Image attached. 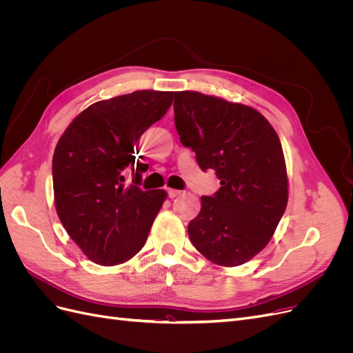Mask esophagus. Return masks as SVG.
I'll return each mask as SVG.
<instances>
[{"instance_id": "1", "label": "esophagus", "mask_w": 353, "mask_h": 353, "mask_svg": "<svg viewBox=\"0 0 353 353\" xmlns=\"http://www.w3.org/2000/svg\"><path fill=\"white\" fill-rule=\"evenodd\" d=\"M181 193H183V191L175 190V188H168V194H169V197H170V199H174V197L179 196Z\"/></svg>"}]
</instances>
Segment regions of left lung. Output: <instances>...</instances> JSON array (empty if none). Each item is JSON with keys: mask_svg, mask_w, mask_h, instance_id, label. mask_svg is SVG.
<instances>
[{"mask_svg": "<svg viewBox=\"0 0 353 353\" xmlns=\"http://www.w3.org/2000/svg\"><path fill=\"white\" fill-rule=\"evenodd\" d=\"M174 112L181 143L196 153L201 170L213 169L221 179L215 196L201 197L190 240L216 265L249 262L270 243L287 206L280 138L256 109L215 95L178 91Z\"/></svg>", "mask_w": 353, "mask_h": 353, "instance_id": "8db88e82", "label": "left lung"}]
</instances>
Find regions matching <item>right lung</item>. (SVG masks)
I'll list each match as a JSON object with an SVG mask.
<instances>
[{"label":"right lung","mask_w":353,"mask_h":353,"mask_svg":"<svg viewBox=\"0 0 353 353\" xmlns=\"http://www.w3.org/2000/svg\"><path fill=\"white\" fill-rule=\"evenodd\" d=\"M172 97V91L141 90L97 101L60 137L52 156L56 210L94 263H123L145 244L168 193L137 187L144 166L134 165L137 141L162 119ZM128 173L132 185L124 184Z\"/></svg>","instance_id":"right-lung-1"}]
</instances>
